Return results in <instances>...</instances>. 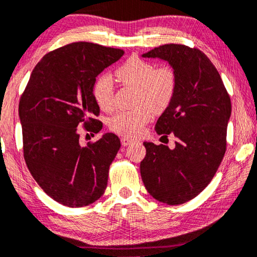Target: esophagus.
Wrapping results in <instances>:
<instances>
[{
    "label": "esophagus",
    "instance_id": "esophagus-1",
    "mask_svg": "<svg viewBox=\"0 0 257 257\" xmlns=\"http://www.w3.org/2000/svg\"><path fill=\"white\" fill-rule=\"evenodd\" d=\"M133 142H134V140L128 139V137H122V139H121V144L123 145V147H127V145L132 144Z\"/></svg>",
    "mask_w": 257,
    "mask_h": 257
}]
</instances>
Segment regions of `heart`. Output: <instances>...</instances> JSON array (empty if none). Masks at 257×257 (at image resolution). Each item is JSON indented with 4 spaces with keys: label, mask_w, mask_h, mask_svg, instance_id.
<instances>
[{
    "label": "heart",
    "mask_w": 257,
    "mask_h": 257,
    "mask_svg": "<svg viewBox=\"0 0 257 257\" xmlns=\"http://www.w3.org/2000/svg\"><path fill=\"white\" fill-rule=\"evenodd\" d=\"M117 79L125 86L136 87L134 109L116 113L109 121L114 133L137 137L151 120L153 110H165L173 100L178 87V75L173 67H157L150 61L133 56L115 71ZM95 101L101 109L110 110L114 106V85L108 75H102L93 86Z\"/></svg>",
    "instance_id": "b5f03b06"
}]
</instances>
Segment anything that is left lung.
I'll use <instances>...</instances> for the list:
<instances>
[{
    "instance_id": "1",
    "label": "left lung",
    "mask_w": 257,
    "mask_h": 257,
    "mask_svg": "<svg viewBox=\"0 0 257 257\" xmlns=\"http://www.w3.org/2000/svg\"><path fill=\"white\" fill-rule=\"evenodd\" d=\"M142 56L167 61L178 75L173 100L156 123L158 135L173 134L175 148L144 142L142 180L157 201L182 204L209 185L224 158L231 99L219 72L200 49L167 44Z\"/></svg>"
}]
</instances>
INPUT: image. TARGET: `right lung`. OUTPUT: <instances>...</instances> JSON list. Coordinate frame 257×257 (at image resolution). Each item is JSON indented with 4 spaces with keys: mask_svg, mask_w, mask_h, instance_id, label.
<instances>
[{
    "mask_svg": "<svg viewBox=\"0 0 257 257\" xmlns=\"http://www.w3.org/2000/svg\"><path fill=\"white\" fill-rule=\"evenodd\" d=\"M124 54L122 49L72 43L41 59L23 92L18 113L24 159L46 194L70 208L89 205L102 196L109 165L121 147L107 133L82 147L79 125L99 133L95 77Z\"/></svg>",
    "mask_w": 257,
    "mask_h": 257,
    "instance_id": "add662e5",
    "label": "right lung"
}]
</instances>
